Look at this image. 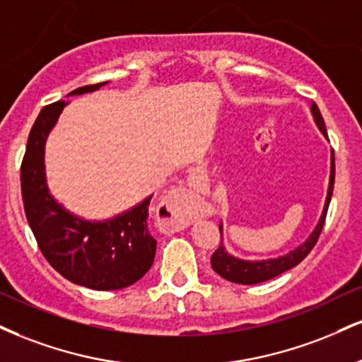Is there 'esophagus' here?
<instances>
[{
  "label": "esophagus",
  "mask_w": 362,
  "mask_h": 362,
  "mask_svg": "<svg viewBox=\"0 0 362 362\" xmlns=\"http://www.w3.org/2000/svg\"><path fill=\"white\" fill-rule=\"evenodd\" d=\"M160 209L167 214V221L173 229H184L192 219L190 207V194L185 189H173L165 195Z\"/></svg>",
  "instance_id": "34e87169"
}]
</instances>
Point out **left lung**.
Here are the masks:
<instances>
[{"label": "left lung", "instance_id": "left-lung-1", "mask_svg": "<svg viewBox=\"0 0 362 362\" xmlns=\"http://www.w3.org/2000/svg\"><path fill=\"white\" fill-rule=\"evenodd\" d=\"M310 112L315 121L317 128L320 129V133L324 134V138H327V132H325V123L324 117H322L319 107L315 103L310 104ZM329 139V138H327ZM334 175H335V167H334V150L330 151V175H329V187H327V195H325L324 209H322V214L317 221L315 228L305 241L302 245L286 252V255L276 256V258H267V259H243L238 256L230 255L224 246V224L221 221L219 230H221V245L214 251L211 258L212 269L224 278V280L233 281V283H241V285H256V283H263L267 280H272L281 273L288 272L290 268L297 267L308 252L312 251V247L315 246L317 239L320 236V230L324 228L325 216H327V209L330 204V197H332L334 190Z\"/></svg>", "mask_w": 362, "mask_h": 362}]
</instances>
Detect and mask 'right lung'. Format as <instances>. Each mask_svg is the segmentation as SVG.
I'll list each match as a JSON object with an SVG mask.
<instances>
[{
	"label": "right lung",
	"instance_id": "add662e5",
	"mask_svg": "<svg viewBox=\"0 0 362 362\" xmlns=\"http://www.w3.org/2000/svg\"><path fill=\"white\" fill-rule=\"evenodd\" d=\"M106 84L79 87L67 95L94 93ZM67 104L43 107L30 132L21 163L25 214L43 256L64 278L93 290L126 288L153 264L156 241L146 224L153 195L110 219L90 221L74 214L50 194L45 143Z\"/></svg>",
	"mask_w": 362,
	"mask_h": 362
}]
</instances>
